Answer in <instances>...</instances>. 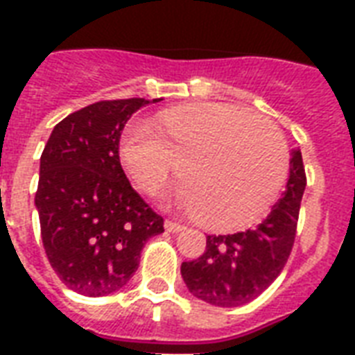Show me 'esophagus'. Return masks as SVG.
Wrapping results in <instances>:
<instances>
[{
	"label": "esophagus",
	"instance_id": "1",
	"mask_svg": "<svg viewBox=\"0 0 355 355\" xmlns=\"http://www.w3.org/2000/svg\"><path fill=\"white\" fill-rule=\"evenodd\" d=\"M164 228H166L167 232H171V234L182 232V230H184L182 225H178V223H173V221H166V223H164Z\"/></svg>",
	"mask_w": 355,
	"mask_h": 355
}]
</instances>
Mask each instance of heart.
<instances>
[{
    "mask_svg": "<svg viewBox=\"0 0 355 355\" xmlns=\"http://www.w3.org/2000/svg\"><path fill=\"white\" fill-rule=\"evenodd\" d=\"M119 160L147 195L156 193L175 167L180 178L175 199L214 232L258 223L289 171L286 139L272 123L247 108L210 101L167 108L147 127L127 128Z\"/></svg>",
    "mask_w": 355,
    "mask_h": 355,
    "instance_id": "heart-1",
    "label": "heart"
}]
</instances>
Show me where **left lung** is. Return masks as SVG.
Returning a JSON list of instances; mask_svg holds the SVG:
<instances>
[{
    "label": "left lung",
    "instance_id": "left-lung-1",
    "mask_svg": "<svg viewBox=\"0 0 355 355\" xmlns=\"http://www.w3.org/2000/svg\"><path fill=\"white\" fill-rule=\"evenodd\" d=\"M304 189L302 153L293 149L286 191L269 216L252 230L208 236L205 254L184 261L180 275L189 293L219 308H237L259 297L291 254Z\"/></svg>",
    "mask_w": 355,
    "mask_h": 355
}]
</instances>
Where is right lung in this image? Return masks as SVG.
I'll list each match as a JSON object with an SVG mask.
<instances>
[{
    "label": "right lung",
    "instance_id": "right-lung-1",
    "mask_svg": "<svg viewBox=\"0 0 355 355\" xmlns=\"http://www.w3.org/2000/svg\"><path fill=\"white\" fill-rule=\"evenodd\" d=\"M160 101V99H153ZM147 99L99 101L53 128L40 156L35 206L58 278L86 297L119 291L164 219L128 182L119 162L125 123Z\"/></svg>",
    "mask_w": 355,
    "mask_h": 355
}]
</instances>
